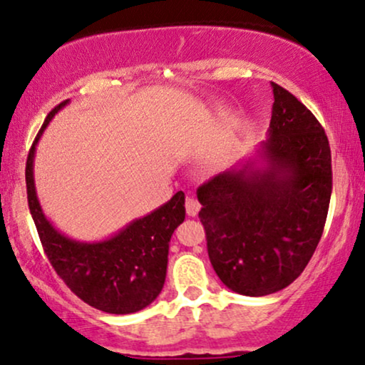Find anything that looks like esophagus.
<instances>
[{
  "mask_svg": "<svg viewBox=\"0 0 365 365\" xmlns=\"http://www.w3.org/2000/svg\"><path fill=\"white\" fill-rule=\"evenodd\" d=\"M185 208H187V213L190 217H195L197 213H198V210H200V203H198L195 198H192V197H188L187 198V202H185Z\"/></svg>",
  "mask_w": 365,
  "mask_h": 365,
  "instance_id": "34e87169",
  "label": "esophagus"
}]
</instances>
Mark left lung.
<instances>
[{
    "instance_id": "8db88e82",
    "label": "left lung",
    "mask_w": 365,
    "mask_h": 365,
    "mask_svg": "<svg viewBox=\"0 0 365 365\" xmlns=\"http://www.w3.org/2000/svg\"><path fill=\"white\" fill-rule=\"evenodd\" d=\"M264 168L249 162L198 187L208 259L233 292L262 297L302 274L322 237L332 193L327 135L307 106L272 83Z\"/></svg>"
}]
</instances>
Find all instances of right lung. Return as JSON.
I'll return each instance as SVG.
<instances>
[{
    "label": "right lung",
    "mask_w": 365,
    "mask_h": 365,
    "mask_svg": "<svg viewBox=\"0 0 365 365\" xmlns=\"http://www.w3.org/2000/svg\"><path fill=\"white\" fill-rule=\"evenodd\" d=\"M66 103L68 100L61 101L48 113L28 153L26 193L33 222L48 260L76 297L108 314L138 312L163 289L170 239L185 220V193L177 192L165 205L133 220L108 240L88 244L58 232L36 198L33 158L43 130Z\"/></svg>",
    "instance_id": "1"
}]
</instances>
